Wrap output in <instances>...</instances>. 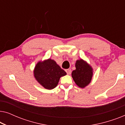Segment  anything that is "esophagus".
<instances>
[{"label": "esophagus", "mask_w": 125, "mask_h": 125, "mask_svg": "<svg viewBox=\"0 0 125 125\" xmlns=\"http://www.w3.org/2000/svg\"><path fill=\"white\" fill-rule=\"evenodd\" d=\"M65 71H66V73H67L68 74H71V73H72L71 69H69L65 70Z\"/></svg>", "instance_id": "esophagus-1"}]
</instances>
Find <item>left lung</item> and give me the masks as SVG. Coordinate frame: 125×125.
I'll return each instance as SVG.
<instances>
[{"label":"left lung","mask_w":125,"mask_h":125,"mask_svg":"<svg viewBox=\"0 0 125 125\" xmlns=\"http://www.w3.org/2000/svg\"><path fill=\"white\" fill-rule=\"evenodd\" d=\"M76 68L72 73L73 79L78 86L84 88L91 81L93 76L92 68L82 59L76 61Z\"/></svg>","instance_id":"obj_1"}]
</instances>
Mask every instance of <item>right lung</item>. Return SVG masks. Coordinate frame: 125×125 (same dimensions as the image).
<instances>
[{
  "mask_svg": "<svg viewBox=\"0 0 125 125\" xmlns=\"http://www.w3.org/2000/svg\"><path fill=\"white\" fill-rule=\"evenodd\" d=\"M66 74L65 72L51 59L39 62L34 70L36 80L47 89H52L55 88L61 77Z\"/></svg>",
  "mask_w": 125,
  "mask_h": 125,
  "instance_id": "obj_1",
  "label": "right lung"
}]
</instances>
